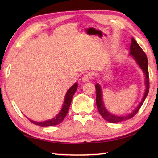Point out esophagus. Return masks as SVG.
Listing matches in <instances>:
<instances>
[{
	"label": "esophagus",
	"instance_id": "1",
	"mask_svg": "<svg viewBox=\"0 0 158 158\" xmlns=\"http://www.w3.org/2000/svg\"><path fill=\"white\" fill-rule=\"evenodd\" d=\"M82 81L83 82H89L90 80V77L89 75H84L82 77Z\"/></svg>",
	"mask_w": 158,
	"mask_h": 158
}]
</instances>
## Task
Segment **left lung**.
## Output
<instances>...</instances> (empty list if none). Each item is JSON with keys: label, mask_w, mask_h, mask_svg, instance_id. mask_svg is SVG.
<instances>
[{"label": "left lung", "mask_w": 158, "mask_h": 158, "mask_svg": "<svg viewBox=\"0 0 158 158\" xmlns=\"http://www.w3.org/2000/svg\"><path fill=\"white\" fill-rule=\"evenodd\" d=\"M130 55L132 56V57L135 59L137 65L140 67V68L142 69L144 74H145V84H146V90L144 93L143 97L141 100L139 105L137 106V107L134 110L132 113L126 115V116H116V115L113 114L109 112L107 109H106L105 104L103 102L102 99V90L100 85L97 84L95 85L96 89V105L98 109V111L102 118L106 121L109 123H120L126 120L130 119L137 113L141 108V105H143L144 100L148 95V90H149V77H148V59L146 53H144L142 49L140 47L139 45L137 44L135 39L132 37L131 40V45L130 48Z\"/></svg>", "instance_id": "obj_1"}]
</instances>
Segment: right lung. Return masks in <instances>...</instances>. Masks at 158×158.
<instances>
[{"label":"right lung","mask_w":158,"mask_h":158,"mask_svg":"<svg viewBox=\"0 0 158 158\" xmlns=\"http://www.w3.org/2000/svg\"><path fill=\"white\" fill-rule=\"evenodd\" d=\"M77 86H78V84L77 83H75L73 85L69 88L68 91L66 93L65 100H64V102L62 106V109L60 111L59 113L57 114V116L55 118H53L52 119L47 120V121H45L43 122H37L32 121V120L29 119L31 123H33V124L40 125V126L42 127H47V126H53V125H56L62 122L64 118H65L68 112V109L69 108V106L71 105L72 99H73V95L74 93L76 92L77 89Z\"/></svg>","instance_id":"obj_1"}]
</instances>
